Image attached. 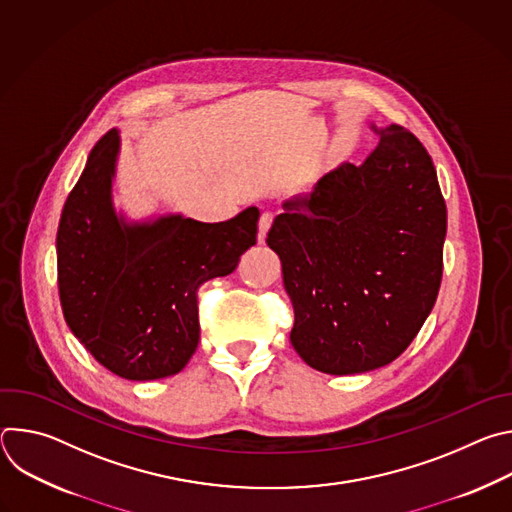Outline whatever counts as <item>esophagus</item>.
Masks as SVG:
<instances>
[{"label":"esophagus","instance_id":"34e87169","mask_svg":"<svg viewBox=\"0 0 512 512\" xmlns=\"http://www.w3.org/2000/svg\"><path fill=\"white\" fill-rule=\"evenodd\" d=\"M271 223H273V212H269V210H265L263 214H261V218H259V243H263L265 241V237H267V231H269V227H271Z\"/></svg>","mask_w":512,"mask_h":512}]
</instances>
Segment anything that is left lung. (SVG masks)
<instances>
[{
    "instance_id": "left-lung-1",
    "label": "left lung",
    "mask_w": 512,
    "mask_h": 512,
    "mask_svg": "<svg viewBox=\"0 0 512 512\" xmlns=\"http://www.w3.org/2000/svg\"><path fill=\"white\" fill-rule=\"evenodd\" d=\"M371 129V156L287 198L267 233L296 314L291 346L328 375L393 362L442 283L448 212L433 162L405 127Z\"/></svg>"
}]
</instances>
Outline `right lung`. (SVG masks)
<instances>
[{
	"label": "right lung",
	"instance_id": "right-lung-1",
	"mask_svg": "<svg viewBox=\"0 0 512 512\" xmlns=\"http://www.w3.org/2000/svg\"><path fill=\"white\" fill-rule=\"evenodd\" d=\"M121 137L107 131L68 194L56 233L64 320L113 375L154 381L180 373L198 340L196 289L235 271L257 243L259 210L225 223L162 214L129 223L113 206Z\"/></svg>",
	"mask_w": 512,
	"mask_h": 512
}]
</instances>
